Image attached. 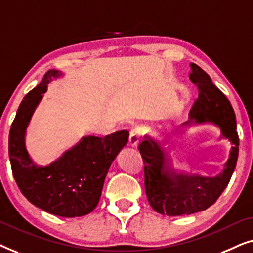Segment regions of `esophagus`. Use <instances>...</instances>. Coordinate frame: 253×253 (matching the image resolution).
Segmentation results:
<instances>
[{
    "instance_id": "1",
    "label": "esophagus",
    "mask_w": 253,
    "mask_h": 253,
    "mask_svg": "<svg viewBox=\"0 0 253 253\" xmlns=\"http://www.w3.org/2000/svg\"><path fill=\"white\" fill-rule=\"evenodd\" d=\"M141 137H143V131L140 129H133L131 130L130 132V137H129V145L132 147H136L138 144H139V141L141 139Z\"/></svg>"
}]
</instances>
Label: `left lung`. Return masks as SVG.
Instances as JSON below:
<instances>
[{
	"mask_svg": "<svg viewBox=\"0 0 253 253\" xmlns=\"http://www.w3.org/2000/svg\"><path fill=\"white\" fill-rule=\"evenodd\" d=\"M190 79L198 87V98L190 109L192 122H212L219 126L222 137L231 144L229 160L216 177H200L176 174L168 152L150 136L139 145L144 161L145 191L148 203L155 212L168 216L189 215L212 206L227 188L236 167L238 140L236 117L227 96L213 84L202 68L192 63Z\"/></svg>",
	"mask_w": 253,
	"mask_h": 253,
	"instance_id": "8db88e82",
	"label": "left lung"
}]
</instances>
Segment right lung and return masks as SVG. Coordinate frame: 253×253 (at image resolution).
<instances>
[{"instance_id":"add662e5","label":"right lung","mask_w":253,"mask_h":253,"mask_svg":"<svg viewBox=\"0 0 253 253\" xmlns=\"http://www.w3.org/2000/svg\"><path fill=\"white\" fill-rule=\"evenodd\" d=\"M56 76V70L47 71L19 105L9 133V158L17 185L30 203L54 215L83 216L98 205L107 172L126 145L129 131H116L103 138L83 137L47 167L34 165L25 147V130L47 84Z\"/></svg>"}]
</instances>
